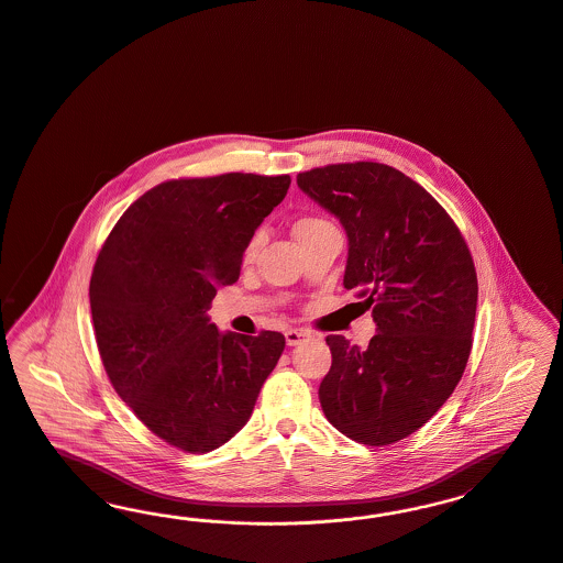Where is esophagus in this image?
<instances>
[{
  "mask_svg": "<svg viewBox=\"0 0 563 563\" xmlns=\"http://www.w3.org/2000/svg\"><path fill=\"white\" fill-rule=\"evenodd\" d=\"M312 335L308 333V331H303V329H291V331H287L285 333V339H287V345H299L301 341H306V339H310Z\"/></svg>",
  "mask_w": 563,
  "mask_h": 563,
  "instance_id": "obj_1",
  "label": "esophagus"
}]
</instances>
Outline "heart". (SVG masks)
Returning a JSON list of instances; mask_svg holds the SVG:
<instances>
[{
    "instance_id": "obj_1",
    "label": "heart",
    "mask_w": 563,
    "mask_h": 563,
    "mask_svg": "<svg viewBox=\"0 0 563 563\" xmlns=\"http://www.w3.org/2000/svg\"><path fill=\"white\" fill-rule=\"evenodd\" d=\"M327 224H329V222L322 220V218L308 216V218H301V220L295 224L292 232H295V239H297V236H301V234H306V232H312L316 228H322V225ZM255 251H257V236H253V239L249 241V245L245 247V260H251V257L255 255Z\"/></svg>"
}]
</instances>
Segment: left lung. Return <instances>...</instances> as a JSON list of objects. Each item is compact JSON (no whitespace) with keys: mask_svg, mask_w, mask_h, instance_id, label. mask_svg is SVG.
<instances>
[{"mask_svg":"<svg viewBox=\"0 0 563 563\" xmlns=\"http://www.w3.org/2000/svg\"><path fill=\"white\" fill-rule=\"evenodd\" d=\"M297 186L345 228L343 287L377 322L366 350L327 338L333 364L320 406L343 435L394 444L423 428L463 377L477 306L472 253L444 207L389 165L316 167Z\"/></svg>","mask_w":563,"mask_h":563,"instance_id":"obj_1","label":"left lung"}]
</instances>
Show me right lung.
<instances>
[{
	"mask_svg": "<svg viewBox=\"0 0 563 563\" xmlns=\"http://www.w3.org/2000/svg\"><path fill=\"white\" fill-rule=\"evenodd\" d=\"M289 176L181 178L119 218L90 280L98 352L119 398L167 444L220 449L247 423L285 350L276 331L220 333L207 310L239 280L257 225Z\"/></svg>",
	"mask_w": 563,
	"mask_h": 563,
	"instance_id": "obj_1",
	"label": "right lung"
}]
</instances>
